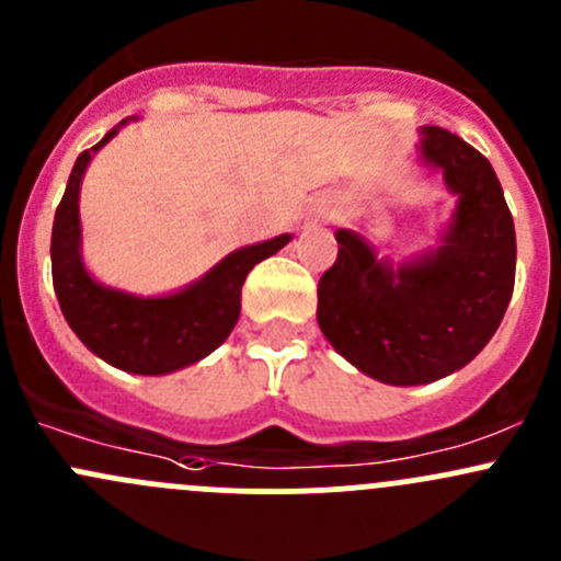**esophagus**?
Instances as JSON below:
<instances>
[{
  "mask_svg": "<svg viewBox=\"0 0 561 561\" xmlns=\"http://www.w3.org/2000/svg\"><path fill=\"white\" fill-rule=\"evenodd\" d=\"M333 211H336V201H333V197H328V195H317V197H312V201H309L307 211H304L301 222H298V225H301V230H307L317 222H325V219H331Z\"/></svg>",
  "mask_w": 561,
  "mask_h": 561,
  "instance_id": "esophagus-1",
  "label": "esophagus"
}]
</instances>
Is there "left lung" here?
Wrapping results in <instances>:
<instances>
[{"label": "left lung", "mask_w": 561, "mask_h": 561, "mask_svg": "<svg viewBox=\"0 0 561 561\" xmlns=\"http://www.w3.org/2000/svg\"><path fill=\"white\" fill-rule=\"evenodd\" d=\"M417 160L456 197L439 247L404 263L339 228L317 285L331 347L386 386H426L463 369L500 328L516 282V228L491 162L443 127H421Z\"/></svg>", "instance_id": "left-lung-1"}]
</instances>
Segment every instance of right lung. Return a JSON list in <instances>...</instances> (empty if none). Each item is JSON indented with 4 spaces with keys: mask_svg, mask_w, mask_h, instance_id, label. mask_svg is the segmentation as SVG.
I'll list each match as a JSON object with an SVG mask.
<instances>
[{
    "mask_svg": "<svg viewBox=\"0 0 561 561\" xmlns=\"http://www.w3.org/2000/svg\"><path fill=\"white\" fill-rule=\"evenodd\" d=\"M135 118L138 116L124 118L107 129L105 138L83 151L72 165L54 217L50 271L67 325L98 358L129 375L160 377L197 364L230 336L241 314V285L247 274L260 260L293 241V236L282 233L236 249L201 279L165 296H135L94 279L81 252V181L92 157Z\"/></svg>",
    "mask_w": 561,
    "mask_h": 561,
    "instance_id": "add662e5",
    "label": "right lung"
}]
</instances>
